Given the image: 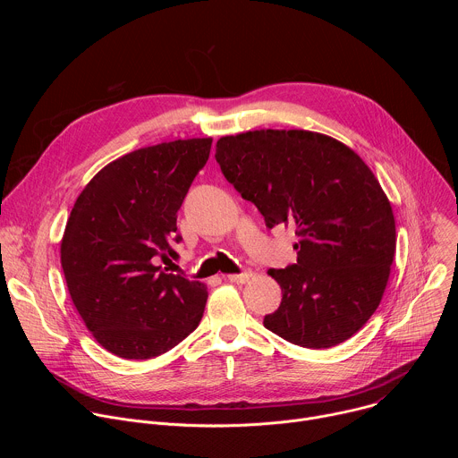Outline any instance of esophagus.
I'll list each match as a JSON object with an SVG mask.
<instances>
[{"mask_svg": "<svg viewBox=\"0 0 458 458\" xmlns=\"http://www.w3.org/2000/svg\"><path fill=\"white\" fill-rule=\"evenodd\" d=\"M251 277H253V272H251V270H244L242 274H232V276H228V281H230V283H235V284H244V283H248Z\"/></svg>", "mask_w": 458, "mask_h": 458, "instance_id": "obj_1", "label": "esophagus"}]
</instances>
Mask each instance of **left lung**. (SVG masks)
I'll return each instance as SVG.
<instances>
[{
    "label": "left lung",
    "instance_id": "8db88e82",
    "mask_svg": "<svg viewBox=\"0 0 458 458\" xmlns=\"http://www.w3.org/2000/svg\"><path fill=\"white\" fill-rule=\"evenodd\" d=\"M216 159L268 228H297V263L268 270L283 301L267 328L313 350L348 341L378 308L397 246L394 210L369 166L330 136L272 128L221 138Z\"/></svg>",
    "mask_w": 458,
    "mask_h": 458
}]
</instances>
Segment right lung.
Segmentation results:
<instances>
[{"instance_id":"1","label":"right lung","mask_w":458,"mask_h":458,"mask_svg":"<svg viewBox=\"0 0 458 458\" xmlns=\"http://www.w3.org/2000/svg\"><path fill=\"white\" fill-rule=\"evenodd\" d=\"M210 148L212 138H193L130 152L74 203L61 239L64 281L92 337L121 359L166 353L201 322L207 286L156 260L177 255V210Z\"/></svg>"}]
</instances>
